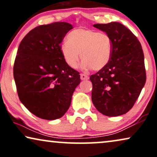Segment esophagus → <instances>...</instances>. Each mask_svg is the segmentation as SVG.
Listing matches in <instances>:
<instances>
[{"label":"esophagus","instance_id":"obj_1","mask_svg":"<svg viewBox=\"0 0 157 157\" xmlns=\"http://www.w3.org/2000/svg\"><path fill=\"white\" fill-rule=\"evenodd\" d=\"M80 78L82 80H87V79H89V77H88L87 75H85V74H81Z\"/></svg>","mask_w":157,"mask_h":157}]
</instances>
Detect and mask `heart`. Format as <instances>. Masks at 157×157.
<instances>
[{
  "label": "heart",
  "instance_id": "1",
  "mask_svg": "<svg viewBox=\"0 0 157 157\" xmlns=\"http://www.w3.org/2000/svg\"><path fill=\"white\" fill-rule=\"evenodd\" d=\"M60 50L65 63L71 68L77 67L80 54L84 70L92 68L98 71L105 67L111 59L112 39L107 34L96 30L78 28L68 34L67 42L62 44Z\"/></svg>",
  "mask_w": 157,
  "mask_h": 157
}]
</instances>
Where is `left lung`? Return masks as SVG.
<instances>
[{
  "mask_svg": "<svg viewBox=\"0 0 157 157\" xmlns=\"http://www.w3.org/2000/svg\"><path fill=\"white\" fill-rule=\"evenodd\" d=\"M93 26L111 37L112 53L107 65L90 76L92 103L104 115H122L132 109L146 82L142 45L135 35L117 22Z\"/></svg>",
  "mask_w": 157,
  "mask_h": 157,
  "instance_id": "left-lung-1",
  "label": "left lung"
}]
</instances>
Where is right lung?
I'll list each match as a JSON object with an SVG mask.
<instances>
[{
	"label": "right lung",
	"instance_id": "right-lung-1",
	"mask_svg": "<svg viewBox=\"0 0 157 157\" xmlns=\"http://www.w3.org/2000/svg\"><path fill=\"white\" fill-rule=\"evenodd\" d=\"M56 22L37 26L20 43L13 67L17 94L23 105L37 117L54 120L69 109L79 73L62 56L60 44L72 29Z\"/></svg>",
	"mask_w": 157,
	"mask_h": 157
}]
</instances>
